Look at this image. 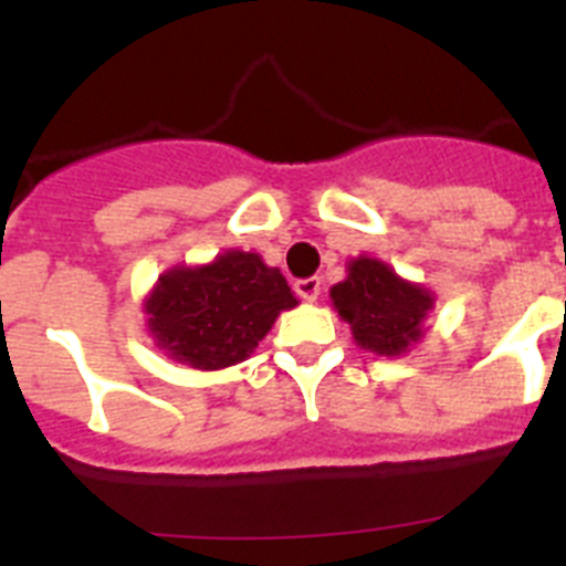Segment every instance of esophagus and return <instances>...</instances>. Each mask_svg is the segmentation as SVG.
Segmentation results:
<instances>
[{
	"instance_id": "1",
	"label": "esophagus",
	"mask_w": 566,
	"mask_h": 566,
	"mask_svg": "<svg viewBox=\"0 0 566 566\" xmlns=\"http://www.w3.org/2000/svg\"><path fill=\"white\" fill-rule=\"evenodd\" d=\"M294 292H297L300 300H317L319 297V277H303L294 283Z\"/></svg>"
}]
</instances>
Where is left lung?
<instances>
[{
	"label": "left lung",
	"mask_w": 566,
	"mask_h": 566,
	"mask_svg": "<svg viewBox=\"0 0 566 566\" xmlns=\"http://www.w3.org/2000/svg\"><path fill=\"white\" fill-rule=\"evenodd\" d=\"M339 317L352 323L363 348L394 357L422 334V319L433 297L422 286L405 283L394 269L371 258L354 260L348 277L332 289Z\"/></svg>",
	"instance_id": "left-lung-1"
}]
</instances>
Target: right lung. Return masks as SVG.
Wrapping results in <instances>:
<instances>
[{
  "instance_id": "1",
  "label": "right lung",
  "mask_w": 566,
  "mask_h": 566,
  "mask_svg": "<svg viewBox=\"0 0 566 566\" xmlns=\"http://www.w3.org/2000/svg\"><path fill=\"white\" fill-rule=\"evenodd\" d=\"M297 306L280 269L223 252L201 269H172L147 300L149 332L169 357L214 371L240 363L283 308Z\"/></svg>"
}]
</instances>
